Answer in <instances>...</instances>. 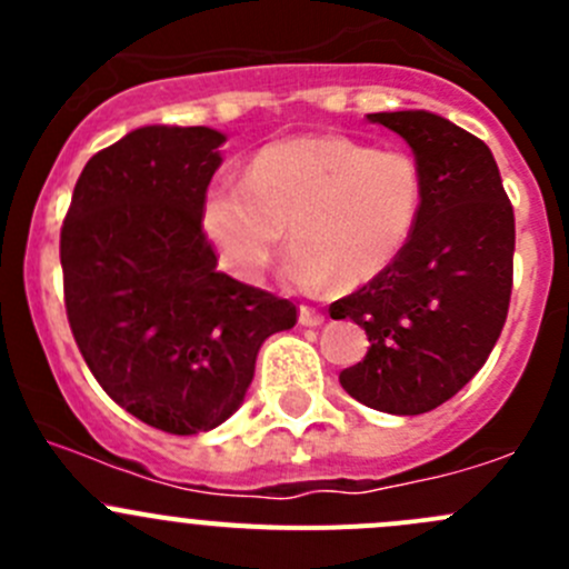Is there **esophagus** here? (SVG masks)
Wrapping results in <instances>:
<instances>
[{
	"instance_id": "obj_1",
	"label": "esophagus",
	"mask_w": 569,
	"mask_h": 569,
	"mask_svg": "<svg viewBox=\"0 0 569 569\" xmlns=\"http://www.w3.org/2000/svg\"><path fill=\"white\" fill-rule=\"evenodd\" d=\"M325 321V313L311 306H300V325L302 327H319Z\"/></svg>"
}]
</instances>
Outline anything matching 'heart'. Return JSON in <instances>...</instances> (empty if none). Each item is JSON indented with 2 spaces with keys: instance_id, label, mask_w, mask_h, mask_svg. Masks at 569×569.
<instances>
[{
  "instance_id": "heart-1",
  "label": "heart",
  "mask_w": 569,
  "mask_h": 569,
  "mask_svg": "<svg viewBox=\"0 0 569 569\" xmlns=\"http://www.w3.org/2000/svg\"><path fill=\"white\" fill-rule=\"evenodd\" d=\"M427 203L423 170L410 153L377 151L338 134L269 142L248 178H217L200 200V231L222 269L261 283L291 226L283 274L295 289L336 280L360 289L407 250Z\"/></svg>"
}]
</instances>
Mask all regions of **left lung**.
Here are the masks:
<instances>
[{
  "mask_svg": "<svg viewBox=\"0 0 569 569\" xmlns=\"http://www.w3.org/2000/svg\"><path fill=\"white\" fill-rule=\"evenodd\" d=\"M421 164L427 203L399 261L332 302L369 352L341 371V388L391 416H421L462 391L503 330L512 295L515 211L492 151L427 109L375 112Z\"/></svg>",
  "mask_w": 569,
  "mask_h": 569,
  "instance_id": "8db88e82",
  "label": "left lung"
}]
</instances>
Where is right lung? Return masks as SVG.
I'll return each mask as SVG.
<instances>
[{
  "instance_id": "add662e5",
  "label": "right lung",
  "mask_w": 569,
  "mask_h": 569,
  "mask_svg": "<svg viewBox=\"0 0 569 569\" xmlns=\"http://www.w3.org/2000/svg\"><path fill=\"white\" fill-rule=\"evenodd\" d=\"M228 137L140 126L84 164L60 233L66 311L84 363L126 412L170 435L242 407L261 343L297 308L217 272L200 200Z\"/></svg>"
}]
</instances>
